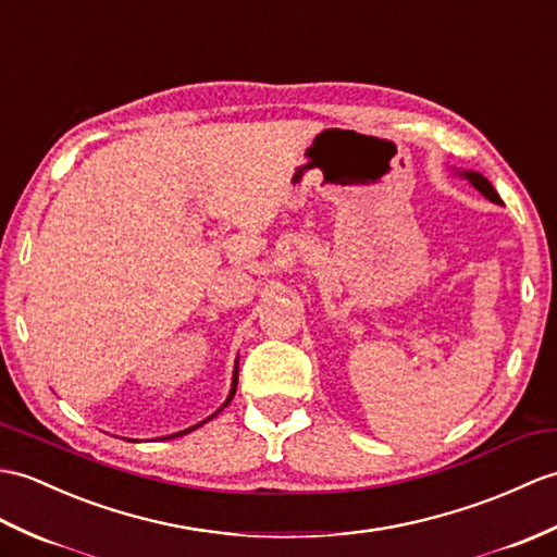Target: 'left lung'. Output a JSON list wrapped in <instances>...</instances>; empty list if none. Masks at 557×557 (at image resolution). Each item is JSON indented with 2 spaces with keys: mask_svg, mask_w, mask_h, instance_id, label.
<instances>
[{
  "mask_svg": "<svg viewBox=\"0 0 557 557\" xmlns=\"http://www.w3.org/2000/svg\"><path fill=\"white\" fill-rule=\"evenodd\" d=\"M456 175L468 180V183H470L476 191H482V197H486L488 201L503 203V201H500V197H498V191L494 189V185H491L488 180H486L482 173H476V171H456Z\"/></svg>",
  "mask_w": 557,
  "mask_h": 557,
  "instance_id": "1",
  "label": "left lung"
}]
</instances>
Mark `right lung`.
I'll return each mask as SVG.
<instances>
[{"label": "right lung", "instance_id": "obj_1", "mask_svg": "<svg viewBox=\"0 0 557 557\" xmlns=\"http://www.w3.org/2000/svg\"><path fill=\"white\" fill-rule=\"evenodd\" d=\"M237 374H239V358L235 360V372H232V386H230V394H227V398H225V404L223 406H220L215 412H213V416H209V418H206V420H201L199 424H194V426H187V430H183V432H175V434H171V436H161V438H175V436H183V434H189V432H194V430H199V426L201 424H206V422H209V420H213L215 416H218V412L220 410H223L227 404H230V400H232V396H235V392H237ZM127 442H131V438H127Z\"/></svg>", "mask_w": 557, "mask_h": 557}]
</instances>
